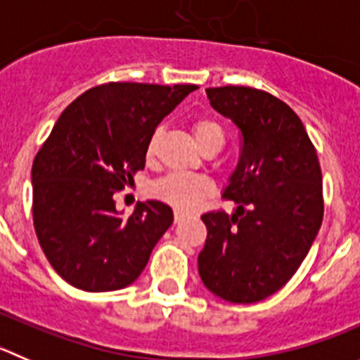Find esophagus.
Returning a JSON list of instances; mask_svg holds the SVG:
<instances>
[{
	"label": "esophagus",
	"instance_id": "34e87169",
	"mask_svg": "<svg viewBox=\"0 0 360 360\" xmlns=\"http://www.w3.org/2000/svg\"><path fill=\"white\" fill-rule=\"evenodd\" d=\"M184 220V214L181 213V211H176V213H174V221H176V224H179V221H183Z\"/></svg>",
	"mask_w": 360,
	"mask_h": 360
}]
</instances>
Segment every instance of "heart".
<instances>
[{
	"mask_svg": "<svg viewBox=\"0 0 360 360\" xmlns=\"http://www.w3.org/2000/svg\"><path fill=\"white\" fill-rule=\"evenodd\" d=\"M193 136L200 149L207 143H224V131L210 119H200L193 124ZM154 143H156V136H153L147 149L149 156L154 153ZM210 193L211 184L204 177L191 176V174H169L153 184V195L179 211L195 210Z\"/></svg>",
	"mask_w": 360,
	"mask_h": 360,
	"instance_id": "1",
	"label": "heart"
}]
</instances>
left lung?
Wrapping results in <instances>:
<instances>
[{"mask_svg": "<svg viewBox=\"0 0 360 360\" xmlns=\"http://www.w3.org/2000/svg\"><path fill=\"white\" fill-rule=\"evenodd\" d=\"M211 106L240 129L241 153L224 190L233 214H202L199 254L204 286L233 304H254L281 290L307 256L323 220L318 154L297 113L250 86L206 89Z\"/></svg>", "mask_w": 360, "mask_h": 360, "instance_id": "left-lung-1", "label": "left lung"}]
</instances>
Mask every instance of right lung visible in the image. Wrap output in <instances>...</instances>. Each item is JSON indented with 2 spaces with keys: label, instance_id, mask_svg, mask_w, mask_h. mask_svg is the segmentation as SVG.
<instances>
[{
  "label": "right lung",
  "instance_id": "right-lung-1",
  "mask_svg": "<svg viewBox=\"0 0 360 360\" xmlns=\"http://www.w3.org/2000/svg\"><path fill=\"white\" fill-rule=\"evenodd\" d=\"M197 85L104 83L63 110L32 169L33 226L56 274L101 293L133 284L172 226L170 206L139 202L122 218L113 195L146 167L158 124Z\"/></svg>",
  "mask_w": 360,
  "mask_h": 360
}]
</instances>
